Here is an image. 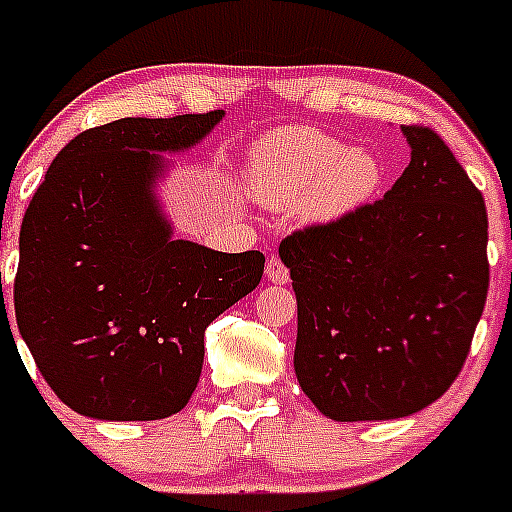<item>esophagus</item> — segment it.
<instances>
[{
	"label": "esophagus",
	"instance_id": "1",
	"mask_svg": "<svg viewBox=\"0 0 512 512\" xmlns=\"http://www.w3.org/2000/svg\"><path fill=\"white\" fill-rule=\"evenodd\" d=\"M266 277H269V282L274 284L289 282V269L284 266V261L279 259V256H271V259L266 261Z\"/></svg>",
	"mask_w": 512,
	"mask_h": 512
}]
</instances>
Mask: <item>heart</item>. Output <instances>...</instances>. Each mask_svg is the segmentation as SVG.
Returning <instances> with one entry per match:
<instances>
[{
    "label": "heart",
    "instance_id": "1",
    "mask_svg": "<svg viewBox=\"0 0 512 512\" xmlns=\"http://www.w3.org/2000/svg\"><path fill=\"white\" fill-rule=\"evenodd\" d=\"M253 200L274 210L300 207L310 220H338L372 200L382 164L315 128H284L253 146L246 169Z\"/></svg>",
    "mask_w": 512,
    "mask_h": 512
}]
</instances>
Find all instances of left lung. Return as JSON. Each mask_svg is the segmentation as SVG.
<instances>
[{"mask_svg":"<svg viewBox=\"0 0 512 512\" xmlns=\"http://www.w3.org/2000/svg\"><path fill=\"white\" fill-rule=\"evenodd\" d=\"M410 164L382 200L287 235L295 372L333 420L428 408L467 361L490 287L485 197L436 130L402 125Z\"/></svg>","mask_w":512,"mask_h":512,"instance_id":"obj_1","label":"left lung"}]
</instances>
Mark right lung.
I'll return each mask as SVG.
<instances>
[{
  "mask_svg": "<svg viewBox=\"0 0 512 512\" xmlns=\"http://www.w3.org/2000/svg\"><path fill=\"white\" fill-rule=\"evenodd\" d=\"M223 110L122 117L53 158L20 230L15 318L40 374L99 420L179 413L200 382L205 330L259 287L264 253L171 241L151 187L161 151L205 138Z\"/></svg>",
  "mask_w": 512,
  "mask_h": 512,
  "instance_id": "obj_1",
  "label": "right lung"
}]
</instances>
